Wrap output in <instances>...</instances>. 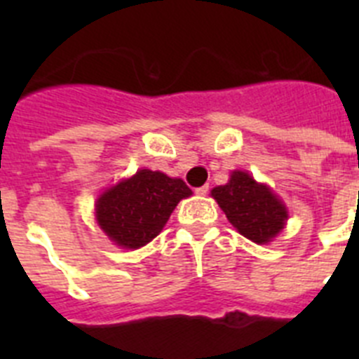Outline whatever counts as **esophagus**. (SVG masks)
<instances>
[{"instance_id": "1", "label": "esophagus", "mask_w": 359, "mask_h": 359, "mask_svg": "<svg viewBox=\"0 0 359 359\" xmlns=\"http://www.w3.org/2000/svg\"><path fill=\"white\" fill-rule=\"evenodd\" d=\"M194 192H196V194H198V196H207V192H208V185L198 187V189H196Z\"/></svg>"}]
</instances>
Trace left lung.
I'll list each match as a JSON object with an SVG mask.
<instances>
[{
	"instance_id": "obj_1",
	"label": "left lung",
	"mask_w": 359,
	"mask_h": 359,
	"mask_svg": "<svg viewBox=\"0 0 359 359\" xmlns=\"http://www.w3.org/2000/svg\"><path fill=\"white\" fill-rule=\"evenodd\" d=\"M212 198L241 236L257 244L269 243L284 228L286 207L266 185L236 170L226 185L215 187Z\"/></svg>"
}]
</instances>
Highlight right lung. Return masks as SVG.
Segmentation results:
<instances>
[{"instance_id": "right-lung-1", "label": "right lung", "mask_w": 359, "mask_h": 359, "mask_svg": "<svg viewBox=\"0 0 359 359\" xmlns=\"http://www.w3.org/2000/svg\"><path fill=\"white\" fill-rule=\"evenodd\" d=\"M190 194L183 180L142 169L98 198L97 221L118 246L142 248L160 233L177 203Z\"/></svg>"}]
</instances>
